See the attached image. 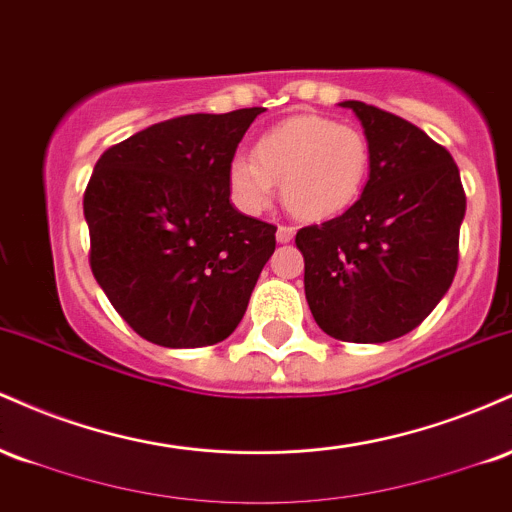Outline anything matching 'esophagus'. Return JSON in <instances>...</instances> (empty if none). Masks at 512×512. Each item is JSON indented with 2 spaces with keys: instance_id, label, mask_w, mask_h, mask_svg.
<instances>
[{
  "instance_id": "esophagus-1",
  "label": "esophagus",
  "mask_w": 512,
  "mask_h": 512,
  "mask_svg": "<svg viewBox=\"0 0 512 512\" xmlns=\"http://www.w3.org/2000/svg\"><path fill=\"white\" fill-rule=\"evenodd\" d=\"M293 236H296V228L293 226L276 228V240H279V243H289V240H293Z\"/></svg>"
}]
</instances>
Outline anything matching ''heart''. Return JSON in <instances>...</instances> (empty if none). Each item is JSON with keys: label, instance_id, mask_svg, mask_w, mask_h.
<instances>
[{"label": "heart", "instance_id": "obj_1", "mask_svg": "<svg viewBox=\"0 0 512 512\" xmlns=\"http://www.w3.org/2000/svg\"><path fill=\"white\" fill-rule=\"evenodd\" d=\"M368 173L370 144L361 129L322 115H293L267 129L252 156L233 158L228 190L240 209L260 214L281 182L293 216L322 221L356 202Z\"/></svg>", "mask_w": 512, "mask_h": 512}]
</instances>
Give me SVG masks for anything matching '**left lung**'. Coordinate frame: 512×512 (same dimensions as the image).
Returning <instances> with one entry per match:
<instances>
[{"label":"left lung","mask_w":512,"mask_h":512,"mask_svg":"<svg viewBox=\"0 0 512 512\" xmlns=\"http://www.w3.org/2000/svg\"><path fill=\"white\" fill-rule=\"evenodd\" d=\"M370 144L363 195L337 219L305 226V298L322 332L383 344L419 327L450 289L467 209L445 146L402 117L344 101Z\"/></svg>","instance_id":"8db88e82"}]
</instances>
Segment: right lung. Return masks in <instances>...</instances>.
<instances>
[{"mask_svg":"<svg viewBox=\"0 0 512 512\" xmlns=\"http://www.w3.org/2000/svg\"><path fill=\"white\" fill-rule=\"evenodd\" d=\"M264 108L182 115L110 146L84 192L91 272L146 342H223L276 248V226L231 204L228 166Z\"/></svg>","mask_w":512,"mask_h":512,"instance_id":"right-lung-1","label":"right lung"}]
</instances>
